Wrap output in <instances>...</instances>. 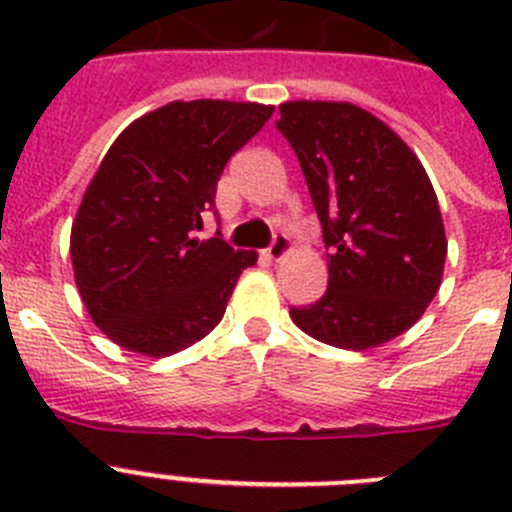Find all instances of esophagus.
I'll use <instances>...</instances> for the list:
<instances>
[{"instance_id": "obj_1", "label": "esophagus", "mask_w": 512, "mask_h": 512, "mask_svg": "<svg viewBox=\"0 0 512 512\" xmlns=\"http://www.w3.org/2000/svg\"><path fill=\"white\" fill-rule=\"evenodd\" d=\"M289 251H292V241H289V235L277 233L274 235V241H271V246L266 248V256H269L271 261H279V259H284Z\"/></svg>"}]
</instances>
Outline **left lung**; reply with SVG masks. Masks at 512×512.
I'll list each match as a JSON object with an SVG mask.
<instances>
[{
  "label": "left lung",
  "instance_id": "8db88e82",
  "mask_svg": "<svg viewBox=\"0 0 512 512\" xmlns=\"http://www.w3.org/2000/svg\"><path fill=\"white\" fill-rule=\"evenodd\" d=\"M279 115L330 248L325 295L289 315L328 346H382L418 323L441 287L449 243L431 179L359 104L295 99Z\"/></svg>",
  "mask_w": 512,
  "mask_h": 512
}]
</instances>
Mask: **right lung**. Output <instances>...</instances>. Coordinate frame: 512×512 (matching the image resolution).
Masks as SVG:
<instances>
[{"mask_svg":"<svg viewBox=\"0 0 512 512\" xmlns=\"http://www.w3.org/2000/svg\"><path fill=\"white\" fill-rule=\"evenodd\" d=\"M274 107L194 99L164 104L104 153L71 225V264L89 318L140 356H171L215 328L256 251L197 238L228 158Z\"/></svg>","mask_w":512,"mask_h":512,"instance_id":"1","label":"right lung"}]
</instances>
